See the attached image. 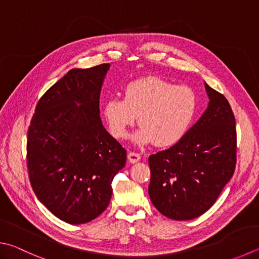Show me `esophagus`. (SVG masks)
<instances>
[{
	"label": "esophagus",
	"instance_id": "obj_1",
	"mask_svg": "<svg viewBox=\"0 0 259 259\" xmlns=\"http://www.w3.org/2000/svg\"><path fill=\"white\" fill-rule=\"evenodd\" d=\"M140 158H142V156L138 153H135V152H130L128 154V159L130 163H137L138 161H140Z\"/></svg>",
	"mask_w": 259,
	"mask_h": 259
}]
</instances>
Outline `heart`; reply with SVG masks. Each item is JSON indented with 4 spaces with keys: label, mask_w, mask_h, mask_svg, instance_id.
<instances>
[{
    "label": "heart",
    "mask_w": 259,
    "mask_h": 259,
    "mask_svg": "<svg viewBox=\"0 0 259 259\" xmlns=\"http://www.w3.org/2000/svg\"><path fill=\"white\" fill-rule=\"evenodd\" d=\"M198 110L197 94L188 86H176L156 76L126 83L123 100L110 97L103 105V116L110 134L116 139L128 136L129 126L138 116V144L154 143L171 147L186 137Z\"/></svg>",
    "instance_id": "1"
}]
</instances>
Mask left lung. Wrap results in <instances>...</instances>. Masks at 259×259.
Masks as SVG:
<instances>
[{"instance_id":"1","label":"left lung","mask_w":259,"mask_h":259,"mask_svg":"<svg viewBox=\"0 0 259 259\" xmlns=\"http://www.w3.org/2000/svg\"><path fill=\"white\" fill-rule=\"evenodd\" d=\"M207 110L180 143L150 155L148 194L168 219L207 211L232 178L237 163L236 119L227 98L205 83Z\"/></svg>"}]
</instances>
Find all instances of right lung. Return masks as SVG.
Listing matches in <instances>:
<instances>
[{"instance_id":"obj_1","label":"right lung","mask_w":259,"mask_h":259,"mask_svg":"<svg viewBox=\"0 0 259 259\" xmlns=\"http://www.w3.org/2000/svg\"><path fill=\"white\" fill-rule=\"evenodd\" d=\"M109 68L104 63L70 70L39 98L28 128L32 190L52 214L69 224L91 222L106 209L112 180L125 165L126 150L100 116Z\"/></svg>"}]
</instances>
